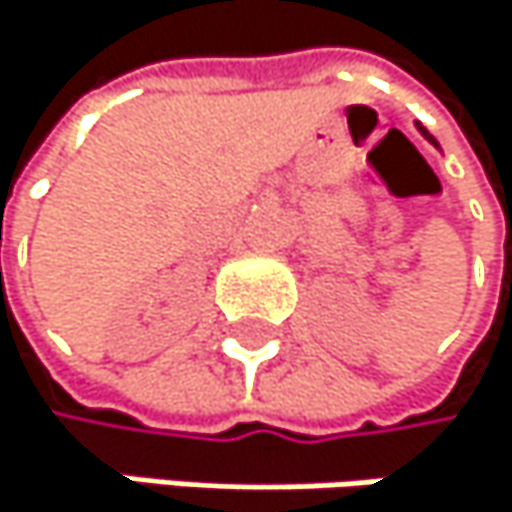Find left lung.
I'll return each instance as SVG.
<instances>
[{
	"mask_svg": "<svg viewBox=\"0 0 512 512\" xmlns=\"http://www.w3.org/2000/svg\"><path fill=\"white\" fill-rule=\"evenodd\" d=\"M419 130H422V136H425V139H428V142H431V145H437V139H434V136H431V133H428V130H425V127H422V124H419Z\"/></svg>",
	"mask_w": 512,
	"mask_h": 512,
	"instance_id": "1",
	"label": "left lung"
}]
</instances>
